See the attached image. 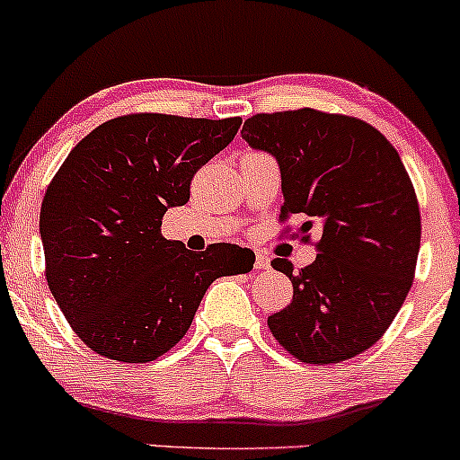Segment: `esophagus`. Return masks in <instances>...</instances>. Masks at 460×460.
<instances>
[{
  "label": "esophagus",
  "instance_id": "1",
  "mask_svg": "<svg viewBox=\"0 0 460 460\" xmlns=\"http://www.w3.org/2000/svg\"><path fill=\"white\" fill-rule=\"evenodd\" d=\"M270 267H271L270 258L261 254V252H256V270H270Z\"/></svg>",
  "mask_w": 460,
  "mask_h": 460
}]
</instances>
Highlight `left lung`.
Here are the masks:
<instances>
[{
	"instance_id": "left-lung-1",
	"label": "left lung",
	"mask_w": 460,
	"mask_h": 460,
	"mask_svg": "<svg viewBox=\"0 0 460 460\" xmlns=\"http://www.w3.org/2000/svg\"><path fill=\"white\" fill-rule=\"evenodd\" d=\"M241 137L278 161L280 221L304 217L322 232L317 258L293 271V299L267 317L276 341L302 363H341L391 326L415 278L421 217L400 154L374 126L348 115L299 108L254 115Z\"/></svg>"
}]
</instances>
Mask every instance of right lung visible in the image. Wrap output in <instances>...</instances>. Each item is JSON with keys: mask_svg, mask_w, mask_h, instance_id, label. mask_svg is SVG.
Instances as JSON below:
<instances>
[{"mask_svg": "<svg viewBox=\"0 0 460 460\" xmlns=\"http://www.w3.org/2000/svg\"><path fill=\"white\" fill-rule=\"evenodd\" d=\"M241 128V117L123 115L86 134L40 206L45 278L93 352L149 363L187 334L217 278L254 267L245 247L190 252L161 234L163 215L190 198L195 172Z\"/></svg>", "mask_w": 460, "mask_h": 460, "instance_id": "right-lung-1", "label": "right lung"}]
</instances>
